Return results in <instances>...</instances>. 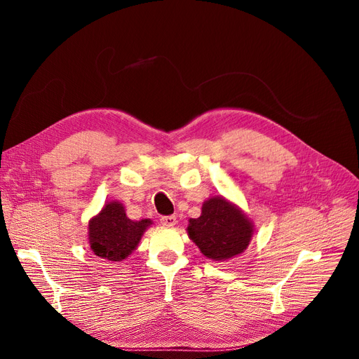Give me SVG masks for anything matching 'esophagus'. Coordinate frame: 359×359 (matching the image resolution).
<instances>
[{"instance_id":"esophagus-1","label":"esophagus","mask_w":359,"mask_h":359,"mask_svg":"<svg viewBox=\"0 0 359 359\" xmlns=\"http://www.w3.org/2000/svg\"><path fill=\"white\" fill-rule=\"evenodd\" d=\"M160 222L164 225V227H175L177 224V218L175 215H168V217H161Z\"/></svg>"}]
</instances>
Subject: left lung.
<instances>
[{
  "label": "left lung",
  "instance_id": "1",
  "mask_svg": "<svg viewBox=\"0 0 359 359\" xmlns=\"http://www.w3.org/2000/svg\"><path fill=\"white\" fill-rule=\"evenodd\" d=\"M186 230L205 257L225 262L248 249L255 225L236 203L211 196L202 203L201 217L191 218Z\"/></svg>",
  "mask_w": 359,
  "mask_h": 359
}]
</instances>
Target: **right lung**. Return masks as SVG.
I'll list each match as a JSON object with an SVG mask.
<instances>
[{
	"instance_id": "add662e5",
	"label": "right lung",
	"mask_w": 359,
	"mask_h": 359,
	"mask_svg": "<svg viewBox=\"0 0 359 359\" xmlns=\"http://www.w3.org/2000/svg\"><path fill=\"white\" fill-rule=\"evenodd\" d=\"M151 224V219L128 218L123 203L110 201L88 221L90 249L109 262H122L138 248L142 234Z\"/></svg>"
}]
</instances>
